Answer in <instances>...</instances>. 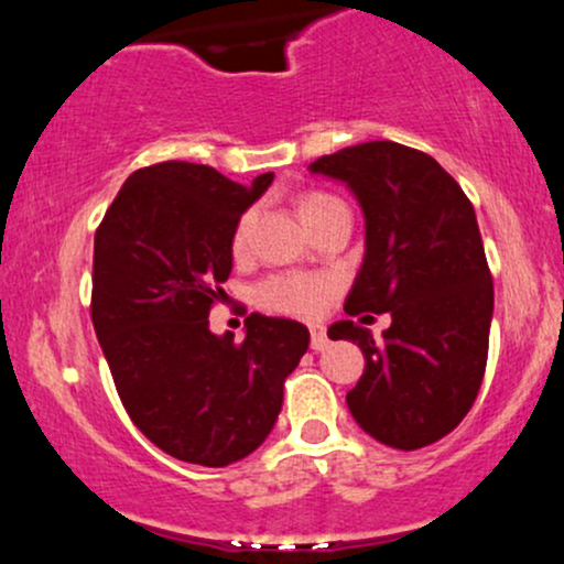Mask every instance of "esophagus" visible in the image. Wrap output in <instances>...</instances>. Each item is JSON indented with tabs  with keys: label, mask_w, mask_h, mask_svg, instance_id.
I'll list each match as a JSON object with an SVG mask.
<instances>
[{
	"label": "esophagus",
	"mask_w": 564,
	"mask_h": 564,
	"mask_svg": "<svg viewBox=\"0 0 564 564\" xmlns=\"http://www.w3.org/2000/svg\"><path fill=\"white\" fill-rule=\"evenodd\" d=\"M310 347H313L315 352H321V349L328 347L326 326H323V323H310Z\"/></svg>",
	"instance_id": "34e87169"
}]
</instances>
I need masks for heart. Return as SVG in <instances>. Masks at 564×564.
Returning <instances> with one entry per match:
<instances>
[{"label":"heart","mask_w":564,"mask_h":564,"mask_svg":"<svg viewBox=\"0 0 564 564\" xmlns=\"http://www.w3.org/2000/svg\"><path fill=\"white\" fill-rule=\"evenodd\" d=\"M334 196H326V193H304L300 198V215L302 219L318 215L323 206H328ZM251 223H254V212H246V215L238 219L236 230H232V251L241 254L246 249V241H249ZM328 283L323 278L315 275H273L257 289V302L262 307L275 310V313L286 315H300V318H310L321 310L323 300H326Z\"/></svg>","instance_id":"heart-1"}]
</instances>
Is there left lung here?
I'll list each match as a JSON object with an SVG mask.
<instances>
[{"label": "left lung", "instance_id": "8db88e82", "mask_svg": "<svg viewBox=\"0 0 564 564\" xmlns=\"http://www.w3.org/2000/svg\"><path fill=\"white\" fill-rule=\"evenodd\" d=\"M310 172L341 180L366 217L345 313L392 315L379 341L352 321L328 328L366 358L349 413L390 448L437 443L469 413L488 364L494 278L475 206L435 159L390 140L341 148Z\"/></svg>", "mask_w": 564, "mask_h": 564}]
</instances>
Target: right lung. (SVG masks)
<instances>
[{
    "label": "right lung",
    "instance_id": "add662e5",
    "mask_svg": "<svg viewBox=\"0 0 564 564\" xmlns=\"http://www.w3.org/2000/svg\"><path fill=\"white\" fill-rule=\"evenodd\" d=\"M273 183L206 164L132 172L95 232L93 323L134 426L161 451L228 467L264 443L283 381L307 352L296 321L251 313L243 341L209 332L232 270V230Z\"/></svg>",
    "mask_w": 564,
    "mask_h": 564
}]
</instances>
